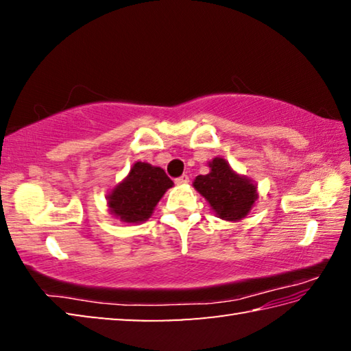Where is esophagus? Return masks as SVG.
Instances as JSON below:
<instances>
[{
	"instance_id": "esophagus-1",
	"label": "esophagus",
	"mask_w": 351,
	"mask_h": 351,
	"mask_svg": "<svg viewBox=\"0 0 351 351\" xmlns=\"http://www.w3.org/2000/svg\"><path fill=\"white\" fill-rule=\"evenodd\" d=\"M175 182L178 184V186H181V184H187L189 182V175H186V173L181 175L180 178H176Z\"/></svg>"
}]
</instances>
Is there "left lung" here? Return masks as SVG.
I'll return each instance as SVG.
<instances>
[{
	"mask_svg": "<svg viewBox=\"0 0 351 351\" xmlns=\"http://www.w3.org/2000/svg\"><path fill=\"white\" fill-rule=\"evenodd\" d=\"M210 171L199 175L193 186L209 201L217 215L229 221L246 217L257 199V187L245 176L237 175L221 158L209 164Z\"/></svg>",
	"mask_w": 351,
	"mask_h": 351,
	"instance_id": "left-lung-1",
	"label": "left lung"
}]
</instances>
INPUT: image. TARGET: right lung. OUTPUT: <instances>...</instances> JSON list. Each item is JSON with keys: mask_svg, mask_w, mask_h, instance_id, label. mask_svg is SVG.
<instances>
[{"mask_svg": "<svg viewBox=\"0 0 351 351\" xmlns=\"http://www.w3.org/2000/svg\"><path fill=\"white\" fill-rule=\"evenodd\" d=\"M173 181L159 167L136 162L127 180L108 195L111 212L125 223H141L150 218L154 206Z\"/></svg>", "mask_w": 351, "mask_h": 351, "instance_id": "add662e5", "label": "right lung"}]
</instances>
